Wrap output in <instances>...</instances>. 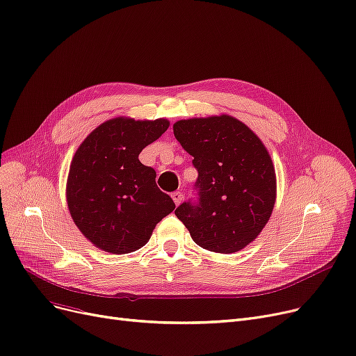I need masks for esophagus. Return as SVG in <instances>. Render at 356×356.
<instances>
[{
    "mask_svg": "<svg viewBox=\"0 0 356 356\" xmlns=\"http://www.w3.org/2000/svg\"><path fill=\"white\" fill-rule=\"evenodd\" d=\"M172 197H173L175 204H176V207H177V205H180V202H181V199H183V193H181V192H175V193L172 195Z\"/></svg>",
    "mask_w": 356,
    "mask_h": 356,
    "instance_id": "1",
    "label": "esophagus"
}]
</instances>
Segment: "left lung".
I'll use <instances>...</instances> for the list:
<instances>
[{
  "mask_svg": "<svg viewBox=\"0 0 356 356\" xmlns=\"http://www.w3.org/2000/svg\"><path fill=\"white\" fill-rule=\"evenodd\" d=\"M173 132L193 157L199 196L183 202L176 216L202 249L224 254L244 249L275 207L276 176L266 147L228 115L177 120Z\"/></svg>",
  "mask_w": 356,
  "mask_h": 356,
  "instance_id": "obj_1",
  "label": "left lung"
}]
</instances>
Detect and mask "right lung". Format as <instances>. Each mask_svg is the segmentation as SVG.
Segmentation results:
<instances>
[{
    "instance_id": "add662e5",
    "label": "right lung",
    "mask_w": 356,
    "mask_h": 356,
    "mask_svg": "<svg viewBox=\"0 0 356 356\" xmlns=\"http://www.w3.org/2000/svg\"><path fill=\"white\" fill-rule=\"evenodd\" d=\"M167 119L115 118L92 131L72 157L67 202L75 225L99 249L132 253L176 208L138 156L167 131Z\"/></svg>"
}]
</instances>
